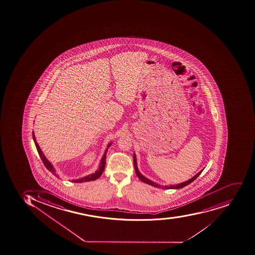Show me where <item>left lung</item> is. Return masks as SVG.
<instances>
[{"label":"left lung","mask_w":255,"mask_h":255,"mask_svg":"<svg viewBox=\"0 0 255 255\" xmlns=\"http://www.w3.org/2000/svg\"><path fill=\"white\" fill-rule=\"evenodd\" d=\"M133 166H134L135 172H136V176L137 177L140 179L141 181L144 182L145 184H149V185L154 186V187H156V188H160V186L159 184H156V183H154L152 180H148L146 177H144L143 175L140 174V172H139L138 168H137V165H136V155H133ZM203 172V170L200 171L199 173L196 174V176H194L192 179H190V180H187V181L184 182V183H181V184H176V185H170V186H164V187H162L163 188H165V189H179V188H184L185 186L188 185V184H191L192 181L196 180V178L198 176H200L201 172Z\"/></svg>","instance_id":"obj_1"}]
</instances>
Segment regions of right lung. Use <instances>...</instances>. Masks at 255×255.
I'll return each instance as SVG.
<instances>
[{
    "mask_svg": "<svg viewBox=\"0 0 255 255\" xmlns=\"http://www.w3.org/2000/svg\"><path fill=\"white\" fill-rule=\"evenodd\" d=\"M32 137H33L34 142H35V144H36V149H37L38 153L40 155V158H41L42 161L44 163V165H45L46 168H48L50 172H52L55 176V169H54L53 166L51 165V163L48 161V159L45 157L44 153L42 152L41 149H40V146L38 145L37 142H36V138H35V134H34V132H32ZM111 143L108 144V146H107V148L111 146ZM107 149L105 152L104 155H103V158H102L101 161H100V164H99V169L95 172V173L91 174V175H88V176H84V177L80 178V179H78V180H73L72 182H75V183H83V182H88V181H92V180H97L98 178L100 177L101 176L102 174H103V171L105 169V166H106V154H107Z\"/></svg>",
    "mask_w": 255,
    "mask_h": 255,
    "instance_id": "obj_1",
    "label": "right lung"
}]
</instances>
